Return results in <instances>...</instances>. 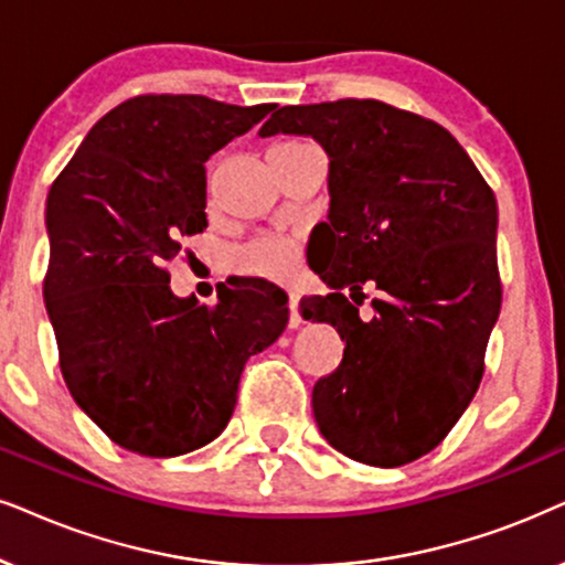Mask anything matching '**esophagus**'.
<instances>
[{
  "mask_svg": "<svg viewBox=\"0 0 565 565\" xmlns=\"http://www.w3.org/2000/svg\"><path fill=\"white\" fill-rule=\"evenodd\" d=\"M288 309H290L288 327L298 329L300 327V313H298V296H296V292H290V296H288Z\"/></svg>",
  "mask_w": 565,
  "mask_h": 565,
  "instance_id": "1",
  "label": "esophagus"
}]
</instances>
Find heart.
<instances>
[{"label": "heart", "mask_w": 565, "mask_h": 565, "mask_svg": "<svg viewBox=\"0 0 565 565\" xmlns=\"http://www.w3.org/2000/svg\"><path fill=\"white\" fill-rule=\"evenodd\" d=\"M285 145H300V142H285ZM285 145H277V148H285ZM296 246L290 241L282 238H256L252 244L241 246L236 254H233V265L241 273L259 275V277H273V280H280V277H288L292 269H296Z\"/></svg>", "instance_id": "obj_1"}]
</instances>
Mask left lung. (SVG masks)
I'll use <instances>...</instances> for the list:
<instances>
[{
    "label": "left lung",
    "mask_w": 565,
    "mask_h": 565,
    "mask_svg": "<svg viewBox=\"0 0 565 565\" xmlns=\"http://www.w3.org/2000/svg\"><path fill=\"white\" fill-rule=\"evenodd\" d=\"M313 137L329 156V220L313 273L334 292L300 300L345 342L313 386L321 436L345 457L399 467L436 449L486 371L501 311L498 207L441 124L381 100L282 106L259 129ZM373 281L374 319L341 296Z\"/></svg>",
    "instance_id": "8db88e82"
}]
</instances>
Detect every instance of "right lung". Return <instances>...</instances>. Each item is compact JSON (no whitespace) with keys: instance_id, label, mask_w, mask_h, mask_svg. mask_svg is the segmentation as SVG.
<instances>
[{"instance_id":"obj_1","label":"right lung","mask_w":565,"mask_h":565,"mask_svg":"<svg viewBox=\"0 0 565 565\" xmlns=\"http://www.w3.org/2000/svg\"><path fill=\"white\" fill-rule=\"evenodd\" d=\"M275 104L137 95L87 131L46 200L43 300L67 390L114 444L179 457L228 426L246 361L288 324L285 290L241 280L217 303L171 290L181 238L207 228L212 152Z\"/></svg>"}]
</instances>
